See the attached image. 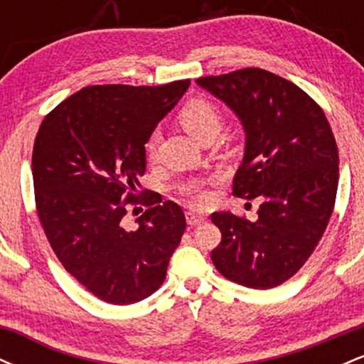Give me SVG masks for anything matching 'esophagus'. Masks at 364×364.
Returning a JSON list of instances; mask_svg holds the SVG:
<instances>
[{
	"mask_svg": "<svg viewBox=\"0 0 364 364\" xmlns=\"http://www.w3.org/2000/svg\"><path fill=\"white\" fill-rule=\"evenodd\" d=\"M205 220L207 219L202 214H196V212H193V210L186 212V223L190 225H198V224L205 223Z\"/></svg>",
	"mask_w": 364,
	"mask_h": 364,
	"instance_id": "obj_1",
	"label": "esophagus"
}]
</instances>
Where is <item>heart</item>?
Masks as SVG:
<instances>
[{
	"label": "heart",
	"instance_id": "obj_1",
	"mask_svg": "<svg viewBox=\"0 0 364 364\" xmlns=\"http://www.w3.org/2000/svg\"><path fill=\"white\" fill-rule=\"evenodd\" d=\"M179 123L185 127L188 133L195 136V139L203 140L208 135H215L220 128V114L219 109L212 102L205 101V99H193V101L186 102L185 107L179 111ZM159 136L157 133H152L145 141V152L149 157L156 156ZM191 202L196 205H203L207 203L208 195L205 191L198 190V188H191L188 191Z\"/></svg>",
	"mask_w": 364,
	"mask_h": 364
}]
</instances>
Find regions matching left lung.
I'll use <instances>...</instances> for the list:
<instances>
[{
    "label": "left lung",
    "mask_w": 364,
    "mask_h": 364,
    "mask_svg": "<svg viewBox=\"0 0 364 364\" xmlns=\"http://www.w3.org/2000/svg\"><path fill=\"white\" fill-rule=\"evenodd\" d=\"M240 119L245 156L232 195L260 198L258 219L214 212L223 241L212 252L229 281L270 289L292 277L325 232L339 183V152L321 107L298 85L260 68L203 77Z\"/></svg>",
    "instance_id": "8db88e82"
}]
</instances>
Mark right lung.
I'll use <instances>...</instances> for the list:
<instances>
[{
  "label": "right lung",
  "mask_w": 364,
  "mask_h": 364,
  "mask_svg": "<svg viewBox=\"0 0 364 364\" xmlns=\"http://www.w3.org/2000/svg\"><path fill=\"white\" fill-rule=\"evenodd\" d=\"M188 87L190 80L85 87L37 132L32 176L41 224L66 272L106 303L132 304L156 292L186 229L181 207L154 191H141L149 208L135 231L121 219L128 203H139L145 141Z\"/></svg>",
  "instance_id": "right-lung-1"
}]
</instances>
